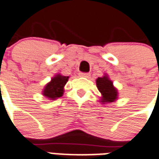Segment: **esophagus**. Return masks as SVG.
Wrapping results in <instances>:
<instances>
[{
  "instance_id": "1",
  "label": "esophagus",
  "mask_w": 159,
  "mask_h": 159,
  "mask_svg": "<svg viewBox=\"0 0 159 159\" xmlns=\"http://www.w3.org/2000/svg\"><path fill=\"white\" fill-rule=\"evenodd\" d=\"M79 75L80 76V77H84V78H89L90 77V74L89 73H80Z\"/></svg>"
}]
</instances>
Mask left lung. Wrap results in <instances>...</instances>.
<instances>
[{
    "instance_id": "8db88e82",
    "label": "left lung",
    "mask_w": 159,
    "mask_h": 159,
    "mask_svg": "<svg viewBox=\"0 0 159 159\" xmlns=\"http://www.w3.org/2000/svg\"><path fill=\"white\" fill-rule=\"evenodd\" d=\"M96 83L97 89L102 95L99 101L101 103H111L118 99V89L113 85V81L108 78V75H104L102 77H98L96 80Z\"/></svg>"
}]
</instances>
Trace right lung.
<instances>
[{"label": "right lung", "instance_id": "1", "mask_svg": "<svg viewBox=\"0 0 159 159\" xmlns=\"http://www.w3.org/2000/svg\"><path fill=\"white\" fill-rule=\"evenodd\" d=\"M69 76H64L61 74L54 75L51 81L45 85L42 95L49 100H56L61 97L64 92V86L67 84Z\"/></svg>", "mask_w": 159, "mask_h": 159}]
</instances>
